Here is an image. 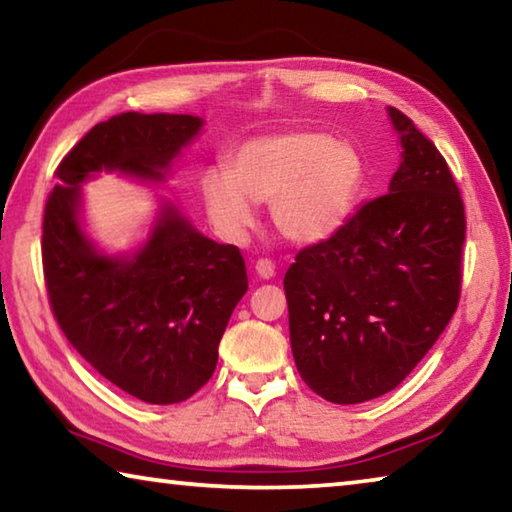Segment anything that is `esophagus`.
Instances as JSON below:
<instances>
[{
    "instance_id": "34e87169",
    "label": "esophagus",
    "mask_w": 512,
    "mask_h": 512,
    "mask_svg": "<svg viewBox=\"0 0 512 512\" xmlns=\"http://www.w3.org/2000/svg\"><path fill=\"white\" fill-rule=\"evenodd\" d=\"M255 273L259 280H271V277L275 275V266L268 262V259H259V262L255 264Z\"/></svg>"
}]
</instances>
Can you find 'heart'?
Instances as JSON below:
<instances>
[{
  "label": "heart",
  "instance_id": "heart-1",
  "mask_svg": "<svg viewBox=\"0 0 512 512\" xmlns=\"http://www.w3.org/2000/svg\"><path fill=\"white\" fill-rule=\"evenodd\" d=\"M368 187V164L354 142L316 128L253 137L237 146L228 169L201 176L207 216L225 239L253 228L257 205L271 201V219L300 246L329 241L352 221Z\"/></svg>",
  "mask_w": 512,
  "mask_h": 512
}]
</instances>
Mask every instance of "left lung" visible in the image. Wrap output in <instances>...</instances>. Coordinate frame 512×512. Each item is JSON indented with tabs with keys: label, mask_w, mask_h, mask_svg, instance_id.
<instances>
[{
	"label": "left lung",
	"mask_w": 512,
	"mask_h": 512,
	"mask_svg": "<svg viewBox=\"0 0 512 512\" xmlns=\"http://www.w3.org/2000/svg\"><path fill=\"white\" fill-rule=\"evenodd\" d=\"M386 112L402 146L388 194L336 237L300 250L284 275L293 361L311 391L334 404L400 386L461 296V192L413 121Z\"/></svg>",
	"instance_id": "obj_1"
}]
</instances>
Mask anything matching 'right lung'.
Returning <instances> with one entry per match:
<instances>
[{"mask_svg": "<svg viewBox=\"0 0 512 512\" xmlns=\"http://www.w3.org/2000/svg\"><path fill=\"white\" fill-rule=\"evenodd\" d=\"M203 126L196 115L142 112L101 121L60 162L45 207L42 264L60 329L94 370L146 404L185 402L210 381L248 291L244 257L167 198L140 244L108 253L85 228L83 185L101 173L164 183Z\"/></svg>", "mask_w": 512, "mask_h": 512, "instance_id": "right-lung-1", "label": "right lung"}]
</instances>
